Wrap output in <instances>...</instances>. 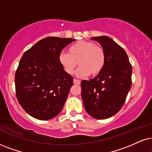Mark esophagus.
I'll return each mask as SVG.
<instances>
[{"instance_id":"1","label":"esophagus","mask_w":152,"mask_h":152,"mask_svg":"<svg viewBox=\"0 0 152 152\" xmlns=\"http://www.w3.org/2000/svg\"><path fill=\"white\" fill-rule=\"evenodd\" d=\"M73 82H74V84H75V85H80V80H77V79H74L73 80Z\"/></svg>"}]
</instances>
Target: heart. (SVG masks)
<instances>
[{
	"mask_svg": "<svg viewBox=\"0 0 152 152\" xmlns=\"http://www.w3.org/2000/svg\"><path fill=\"white\" fill-rule=\"evenodd\" d=\"M78 63H77V62ZM58 62L67 74H72L77 64L80 67L76 71L78 77L89 75H99L106 64V54L104 48L89 41H80L69 47L68 53L61 52Z\"/></svg>",
	"mask_w": 152,
	"mask_h": 152,
	"instance_id": "1",
	"label": "heart"
}]
</instances>
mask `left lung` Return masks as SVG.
Here are the masks:
<instances>
[{"instance_id": "left-lung-1", "label": "left lung", "mask_w": 152, "mask_h": 152, "mask_svg": "<svg viewBox=\"0 0 152 152\" xmlns=\"http://www.w3.org/2000/svg\"><path fill=\"white\" fill-rule=\"evenodd\" d=\"M102 45L106 64L95 78L82 80V98L85 110L96 119H106L118 113L132 85V65L125 50L106 36L92 37Z\"/></svg>"}]
</instances>
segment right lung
I'll return each mask as SVG.
<instances>
[{
	"mask_svg": "<svg viewBox=\"0 0 152 152\" xmlns=\"http://www.w3.org/2000/svg\"><path fill=\"white\" fill-rule=\"evenodd\" d=\"M75 39L48 37L22 56L15 76L16 96L27 113L39 120L56 117L63 109L73 78L58 62V56Z\"/></svg>",
	"mask_w": 152,
	"mask_h": 152,
	"instance_id": "right-lung-1",
	"label": "right lung"
}]
</instances>
